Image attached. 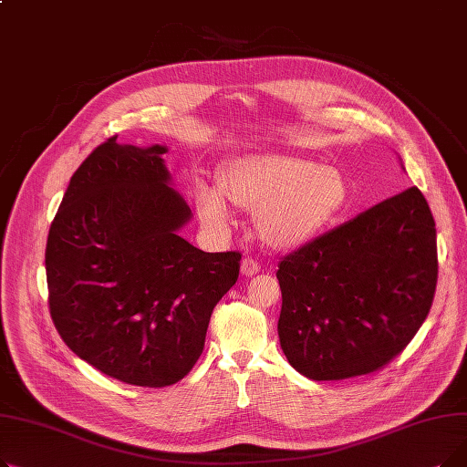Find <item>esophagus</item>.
Masks as SVG:
<instances>
[{"label": "esophagus", "mask_w": 467, "mask_h": 467, "mask_svg": "<svg viewBox=\"0 0 467 467\" xmlns=\"http://www.w3.org/2000/svg\"><path fill=\"white\" fill-rule=\"evenodd\" d=\"M259 268H261L259 263L255 259H252V257L242 259V263H240V273H242V276H246V278L255 276L259 273Z\"/></svg>", "instance_id": "obj_1"}]
</instances>
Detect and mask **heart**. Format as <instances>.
Returning a JSON list of instances; mask_svg holds the SVG:
<instances>
[{"mask_svg":"<svg viewBox=\"0 0 467 467\" xmlns=\"http://www.w3.org/2000/svg\"><path fill=\"white\" fill-rule=\"evenodd\" d=\"M221 189L236 206L255 212L257 233L275 250L305 246L348 204V185L340 171L285 153L238 157L221 174ZM225 195L206 182L194 187L196 212L212 231H225L233 221Z\"/></svg>","mask_w":467,"mask_h":467,"instance_id":"heart-1","label":"heart"}]
</instances>
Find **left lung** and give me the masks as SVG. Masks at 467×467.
Instances as JSON below:
<instances>
[{
  "instance_id": "obj_1",
  "label": "left lung",
  "mask_w": 467,
  "mask_h": 467,
  "mask_svg": "<svg viewBox=\"0 0 467 467\" xmlns=\"http://www.w3.org/2000/svg\"><path fill=\"white\" fill-rule=\"evenodd\" d=\"M280 347L310 380L373 373L424 324L437 284L435 221L410 187L285 255Z\"/></svg>"
}]
</instances>
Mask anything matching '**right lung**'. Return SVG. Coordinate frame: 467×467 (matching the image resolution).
<instances>
[{
  "mask_svg": "<svg viewBox=\"0 0 467 467\" xmlns=\"http://www.w3.org/2000/svg\"><path fill=\"white\" fill-rule=\"evenodd\" d=\"M166 145L109 138L71 176L45 250L48 306L69 350L120 382L162 388L201 358L240 254H206L178 233L191 208Z\"/></svg>",
  "mask_w": 467,
  "mask_h": 467,
  "instance_id": "obj_1",
  "label": "right lung"
}]
</instances>
